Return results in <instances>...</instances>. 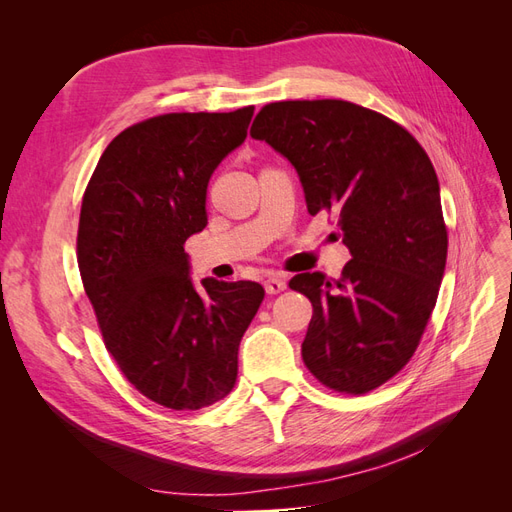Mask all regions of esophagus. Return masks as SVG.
Listing matches in <instances>:
<instances>
[{
  "mask_svg": "<svg viewBox=\"0 0 512 512\" xmlns=\"http://www.w3.org/2000/svg\"><path fill=\"white\" fill-rule=\"evenodd\" d=\"M286 280H282V277H269V280L265 282V288H267V292L269 294H280V292H284L286 290Z\"/></svg>",
  "mask_w": 512,
  "mask_h": 512,
  "instance_id": "34e87169",
  "label": "esophagus"
}]
</instances>
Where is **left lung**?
I'll list each match as a JSON object with an SVG mask.
<instances>
[{
    "instance_id": "1",
    "label": "left lung",
    "mask_w": 512,
    "mask_h": 512,
    "mask_svg": "<svg viewBox=\"0 0 512 512\" xmlns=\"http://www.w3.org/2000/svg\"><path fill=\"white\" fill-rule=\"evenodd\" d=\"M250 134L297 168L307 211L333 213L352 254L337 280L288 284L314 307L303 363L337 393L374 391L408 365L438 301L448 235L436 170L406 128L346 100L271 102Z\"/></svg>"
}]
</instances>
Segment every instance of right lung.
Instances as JSON below:
<instances>
[{
    "mask_svg": "<svg viewBox=\"0 0 512 512\" xmlns=\"http://www.w3.org/2000/svg\"><path fill=\"white\" fill-rule=\"evenodd\" d=\"M254 106L166 113L117 134L81 205L76 260L106 350L138 393L200 410L237 382L256 282L190 280L183 245L207 226V183L247 136Z\"/></svg>",
    "mask_w": 512,
    "mask_h": 512,
    "instance_id": "obj_1",
    "label": "right lung"
}]
</instances>
